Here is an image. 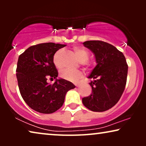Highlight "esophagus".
<instances>
[{
	"instance_id": "obj_1",
	"label": "esophagus",
	"mask_w": 146,
	"mask_h": 146,
	"mask_svg": "<svg viewBox=\"0 0 146 146\" xmlns=\"http://www.w3.org/2000/svg\"><path fill=\"white\" fill-rule=\"evenodd\" d=\"M75 86L76 87H78L79 86V84H75Z\"/></svg>"
}]
</instances>
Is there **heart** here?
<instances>
[{
    "label": "heart",
    "mask_w": 146,
    "mask_h": 146,
    "mask_svg": "<svg viewBox=\"0 0 146 146\" xmlns=\"http://www.w3.org/2000/svg\"><path fill=\"white\" fill-rule=\"evenodd\" d=\"M75 53L76 54L79 60L81 62L84 63L89 58V52L88 50L82 46H74L73 48ZM63 54L62 50H59L54 54L52 62L56 68L60 69L62 67L61 63V57ZM60 76L68 81L76 82L82 78V73L80 71H73L71 70L65 69L60 72Z\"/></svg>",
    "instance_id": "1"
}]
</instances>
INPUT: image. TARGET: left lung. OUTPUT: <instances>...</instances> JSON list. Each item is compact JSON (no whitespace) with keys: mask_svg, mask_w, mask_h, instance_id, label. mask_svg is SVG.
I'll use <instances>...</instances> for the list:
<instances>
[{"mask_svg":"<svg viewBox=\"0 0 146 146\" xmlns=\"http://www.w3.org/2000/svg\"><path fill=\"white\" fill-rule=\"evenodd\" d=\"M95 56L97 65L88 78L92 94L82 98L84 106L93 111H104L116 104L124 91L128 66L122 52L110 44L100 40L83 43Z\"/></svg>","mask_w":146,"mask_h":146,"instance_id":"left-lung-1","label":"left lung"}]
</instances>
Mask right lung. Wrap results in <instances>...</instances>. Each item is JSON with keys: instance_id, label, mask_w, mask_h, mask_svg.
<instances>
[{"instance_id": "right-lung-1", "label": "right lung", "mask_w": 146, "mask_h": 146, "mask_svg": "<svg viewBox=\"0 0 146 146\" xmlns=\"http://www.w3.org/2000/svg\"><path fill=\"white\" fill-rule=\"evenodd\" d=\"M65 44L42 43L29 47L19 56L17 78L23 98L30 108L42 113L55 112L62 106L67 92L75 86L64 79H57L58 70L53 55ZM50 77L53 85L47 82Z\"/></svg>"}]
</instances>
